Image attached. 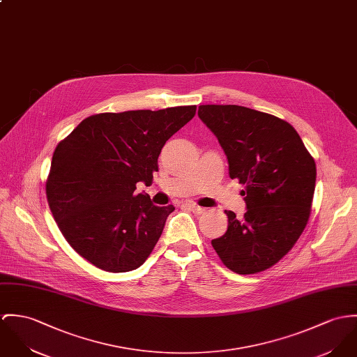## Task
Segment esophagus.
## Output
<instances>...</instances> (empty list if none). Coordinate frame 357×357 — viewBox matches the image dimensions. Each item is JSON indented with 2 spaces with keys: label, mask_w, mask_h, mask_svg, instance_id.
I'll return each instance as SVG.
<instances>
[{
  "label": "esophagus",
  "mask_w": 357,
  "mask_h": 357,
  "mask_svg": "<svg viewBox=\"0 0 357 357\" xmlns=\"http://www.w3.org/2000/svg\"><path fill=\"white\" fill-rule=\"evenodd\" d=\"M187 207H188L191 211H194L195 214H202V213L206 211V208H203V207H200V206H197V204H195V203H188Z\"/></svg>",
  "instance_id": "esophagus-1"
}]
</instances>
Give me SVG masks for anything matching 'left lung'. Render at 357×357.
Masks as SVG:
<instances>
[{"label":"left lung","instance_id":"obj_1","mask_svg":"<svg viewBox=\"0 0 357 357\" xmlns=\"http://www.w3.org/2000/svg\"><path fill=\"white\" fill-rule=\"evenodd\" d=\"M229 163L230 178L244 185L247 211H225L227 230L211 244L237 274H255L284 258L308 222L317 166L292 126L237 105H200Z\"/></svg>","mask_w":357,"mask_h":357}]
</instances>
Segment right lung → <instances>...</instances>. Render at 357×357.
Listing matches in <instances>:
<instances>
[{
	"label": "right lung",
	"instance_id": "1",
	"mask_svg": "<svg viewBox=\"0 0 357 357\" xmlns=\"http://www.w3.org/2000/svg\"><path fill=\"white\" fill-rule=\"evenodd\" d=\"M196 106L100 113L84 119L54 150L46 181L52 214L72 248L110 273L140 267L162 234L170 206L136 184H151L165 143Z\"/></svg>",
	"mask_w": 357,
	"mask_h": 357
}]
</instances>
